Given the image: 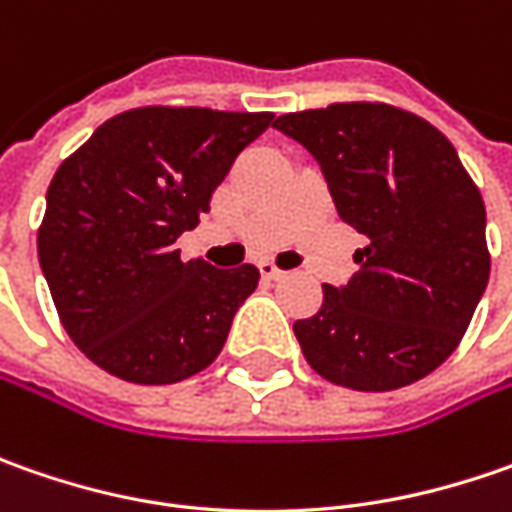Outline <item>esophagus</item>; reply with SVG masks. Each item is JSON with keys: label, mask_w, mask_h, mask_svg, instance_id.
Instances as JSON below:
<instances>
[{"label": "esophagus", "mask_w": 512, "mask_h": 512, "mask_svg": "<svg viewBox=\"0 0 512 512\" xmlns=\"http://www.w3.org/2000/svg\"><path fill=\"white\" fill-rule=\"evenodd\" d=\"M259 273H262V279H267V282H276V279L285 276V270H279L273 262H259Z\"/></svg>", "instance_id": "esophagus-1"}]
</instances>
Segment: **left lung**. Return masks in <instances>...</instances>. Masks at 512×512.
<instances>
[{
  "instance_id": "8db88e82",
  "label": "left lung",
  "mask_w": 512,
  "mask_h": 512,
  "mask_svg": "<svg viewBox=\"0 0 512 512\" xmlns=\"http://www.w3.org/2000/svg\"><path fill=\"white\" fill-rule=\"evenodd\" d=\"M273 128L313 153L367 239L359 273L293 325L307 364L364 393L419 382L459 347L490 279L479 187L442 130L384 102L285 113Z\"/></svg>"
}]
</instances>
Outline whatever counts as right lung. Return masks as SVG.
Returning <instances> with one entry per match:
<instances>
[{"mask_svg": "<svg viewBox=\"0 0 512 512\" xmlns=\"http://www.w3.org/2000/svg\"><path fill=\"white\" fill-rule=\"evenodd\" d=\"M273 113L133 108L59 165L36 250L59 322L90 362L133 384L196 376L225 347L259 270L182 259L236 156Z\"/></svg>", "mask_w": 512, "mask_h": 512, "instance_id": "right-lung-1", "label": "right lung"}]
</instances>
